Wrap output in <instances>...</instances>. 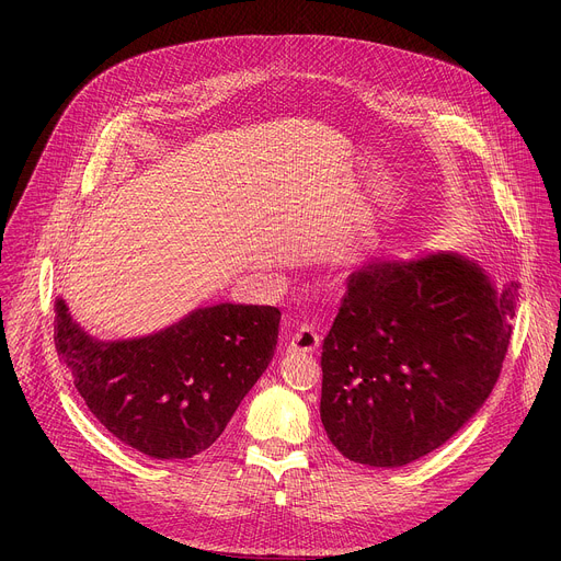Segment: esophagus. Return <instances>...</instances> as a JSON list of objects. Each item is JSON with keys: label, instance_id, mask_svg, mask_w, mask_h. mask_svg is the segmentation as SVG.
Masks as SVG:
<instances>
[{"label": "esophagus", "instance_id": "34e87169", "mask_svg": "<svg viewBox=\"0 0 561 561\" xmlns=\"http://www.w3.org/2000/svg\"><path fill=\"white\" fill-rule=\"evenodd\" d=\"M320 345V336L316 332L313 325H300L296 332H293L290 336V343H288V350H296V352H316Z\"/></svg>", "mask_w": 561, "mask_h": 561}]
</instances>
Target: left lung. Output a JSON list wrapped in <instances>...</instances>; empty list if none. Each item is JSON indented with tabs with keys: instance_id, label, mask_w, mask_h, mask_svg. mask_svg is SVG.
<instances>
[{
	"instance_id": "left-lung-1",
	"label": "left lung",
	"mask_w": 561,
	"mask_h": 561,
	"mask_svg": "<svg viewBox=\"0 0 561 561\" xmlns=\"http://www.w3.org/2000/svg\"><path fill=\"white\" fill-rule=\"evenodd\" d=\"M518 284L434 252L347 277L322 343L320 421L350 461L398 468L444 446L503 370Z\"/></svg>"
}]
</instances>
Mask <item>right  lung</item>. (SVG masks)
Returning <instances> with one entry per match:
<instances>
[{"instance_id":"add662e5","label":"right lung","mask_w":561,"mask_h":561,"mask_svg":"<svg viewBox=\"0 0 561 561\" xmlns=\"http://www.w3.org/2000/svg\"><path fill=\"white\" fill-rule=\"evenodd\" d=\"M54 343L93 416L125 446L154 459H188L214 446L268 368L279 309L216 305L127 341H100L54 305Z\"/></svg>"}]
</instances>
